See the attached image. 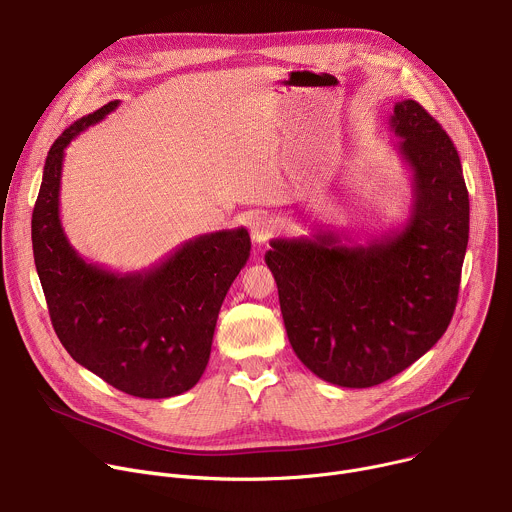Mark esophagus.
<instances>
[{"instance_id": "34e87169", "label": "esophagus", "mask_w": 512, "mask_h": 512, "mask_svg": "<svg viewBox=\"0 0 512 512\" xmlns=\"http://www.w3.org/2000/svg\"><path fill=\"white\" fill-rule=\"evenodd\" d=\"M271 229H273V225H271V218H269L267 214H255V216L251 218L249 231H251V237H253L255 245L263 247V245L267 243V239H269Z\"/></svg>"}]
</instances>
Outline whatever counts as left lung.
<instances>
[{"label":"left lung","mask_w":512,"mask_h":512,"mask_svg":"<svg viewBox=\"0 0 512 512\" xmlns=\"http://www.w3.org/2000/svg\"><path fill=\"white\" fill-rule=\"evenodd\" d=\"M389 127L411 172L407 221L367 245L318 229L271 239L265 253L291 348L348 389L389 381L444 336L468 247L470 200L450 135L411 99L395 103Z\"/></svg>","instance_id":"obj_1"}]
</instances>
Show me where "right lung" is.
<instances>
[{
  "mask_svg": "<svg viewBox=\"0 0 512 512\" xmlns=\"http://www.w3.org/2000/svg\"><path fill=\"white\" fill-rule=\"evenodd\" d=\"M117 107L111 101L81 117L52 143L32 212L34 263L66 352L127 395L168 399L200 381L218 312L249 259L251 239L245 227L198 235L131 273L83 259L60 223L64 150Z\"/></svg>",
  "mask_w": 512,
  "mask_h": 512,
  "instance_id": "add662e5",
  "label": "right lung"
}]
</instances>
